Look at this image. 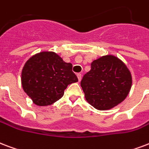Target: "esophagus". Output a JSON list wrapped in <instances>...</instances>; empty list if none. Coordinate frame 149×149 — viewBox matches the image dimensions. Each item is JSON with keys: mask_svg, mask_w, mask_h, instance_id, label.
<instances>
[{"mask_svg": "<svg viewBox=\"0 0 149 149\" xmlns=\"http://www.w3.org/2000/svg\"><path fill=\"white\" fill-rule=\"evenodd\" d=\"M77 77H78L79 81H80V80H81V78H82V74H81V73H77Z\"/></svg>", "mask_w": 149, "mask_h": 149, "instance_id": "1", "label": "esophagus"}]
</instances>
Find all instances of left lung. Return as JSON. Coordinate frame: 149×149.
I'll return each mask as SVG.
<instances>
[{
  "instance_id": "1",
  "label": "left lung",
  "mask_w": 149,
  "mask_h": 149,
  "mask_svg": "<svg viewBox=\"0 0 149 149\" xmlns=\"http://www.w3.org/2000/svg\"><path fill=\"white\" fill-rule=\"evenodd\" d=\"M91 65L80 82L87 102L98 110L109 109L122 102L132 84L131 74L124 63L116 57L106 55Z\"/></svg>"
}]
</instances>
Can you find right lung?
Masks as SVG:
<instances>
[{"label": "right lung", "instance_id": "right-lung-1", "mask_svg": "<svg viewBox=\"0 0 149 149\" xmlns=\"http://www.w3.org/2000/svg\"><path fill=\"white\" fill-rule=\"evenodd\" d=\"M72 65L54 52H40L30 58L22 72V85L34 104L46 106L64 95L67 86L78 81Z\"/></svg>", "mask_w": 149, "mask_h": 149}]
</instances>
